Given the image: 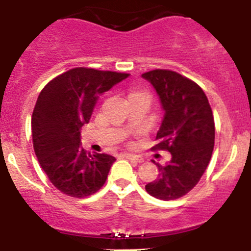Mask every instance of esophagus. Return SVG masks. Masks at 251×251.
<instances>
[{
  "label": "esophagus",
  "instance_id": "obj_1",
  "mask_svg": "<svg viewBox=\"0 0 251 251\" xmlns=\"http://www.w3.org/2000/svg\"><path fill=\"white\" fill-rule=\"evenodd\" d=\"M122 156L123 157H126V158H128V159H130V161H133V162H136V163H141V162H143V159L141 158V157H138V156H136V154H132V153H122Z\"/></svg>",
  "mask_w": 251,
  "mask_h": 251
}]
</instances>
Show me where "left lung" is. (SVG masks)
Returning a JSON list of instances; mask_svg holds the SVG:
<instances>
[{"instance_id": "1", "label": "left lung", "mask_w": 251, "mask_h": 251, "mask_svg": "<svg viewBox=\"0 0 251 251\" xmlns=\"http://www.w3.org/2000/svg\"><path fill=\"white\" fill-rule=\"evenodd\" d=\"M152 84L165 112L156 148L167 150L171 159L158 165V178L146 190L159 200H176L190 192L207 168L215 142V123L207 97L200 86L171 70L142 74Z\"/></svg>"}]
</instances>
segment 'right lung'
I'll return each instance as SVG.
<instances>
[{
  "label": "right lung",
  "mask_w": 251,
  "mask_h": 251,
  "mask_svg": "<svg viewBox=\"0 0 251 251\" xmlns=\"http://www.w3.org/2000/svg\"><path fill=\"white\" fill-rule=\"evenodd\" d=\"M128 76L75 68L52 79L40 93L31 119L35 154L63 194L86 197L105 183L115 158L86 152L80 145V128L89 123L99 97Z\"/></svg>",
  "instance_id": "1"
}]
</instances>
